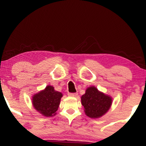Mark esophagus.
Wrapping results in <instances>:
<instances>
[{
  "label": "esophagus",
  "instance_id": "esophagus-1",
  "mask_svg": "<svg viewBox=\"0 0 146 146\" xmlns=\"http://www.w3.org/2000/svg\"><path fill=\"white\" fill-rule=\"evenodd\" d=\"M68 96H70V97H76L77 95H78V93H68Z\"/></svg>",
  "mask_w": 146,
  "mask_h": 146
}]
</instances>
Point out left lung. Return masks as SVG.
<instances>
[{
    "label": "left lung",
    "mask_w": 146,
    "mask_h": 146,
    "mask_svg": "<svg viewBox=\"0 0 146 146\" xmlns=\"http://www.w3.org/2000/svg\"><path fill=\"white\" fill-rule=\"evenodd\" d=\"M112 98L99 91L95 86L86 88V93L81 98L82 104L85 114L90 118H99L108 112L111 106Z\"/></svg>",
    "instance_id": "8db88e82"
}]
</instances>
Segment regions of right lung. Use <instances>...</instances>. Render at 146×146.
<instances>
[{"instance_id":"add662e5","label":"right lung","mask_w":146,"mask_h":146,"mask_svg":"<svg viewBox=\"0 0 146 146\" xmlns=\"http://www.w3.org/2000/svg\"><path fill=\"white\" fill-rule=\"evenodd\" d=\"M62 94L56 91L54 87L47 86L32 97V104L34 108L43 116L52 117L56 115Z\"/></svg>"}]
</instances>
